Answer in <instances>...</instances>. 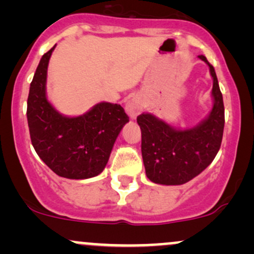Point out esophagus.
<instances>
[{"instance_id": "34e87169", "label": "esophagus", "mask_w": 254, "mask_h": 254, "mask_svg": "<svg viewBox=\"0 0 254 254\" xmlns=\"http://www.w3.org/2000/svg\"><path fill=\"white\" fill-rule=\"evenodd\" d=\"M142 110H143V101L137 95L131 97L125 105V111L131 119H135L142 112Z\"/></svg>"}]
</instances>
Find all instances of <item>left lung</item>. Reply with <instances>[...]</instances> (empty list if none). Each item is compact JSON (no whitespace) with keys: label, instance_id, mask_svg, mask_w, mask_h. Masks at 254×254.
<instances>
[{"label":"left lung","instance_id":"1","mask_svg":"<svg viewBox=\"0 0 254 254\" xmlns=\"http://www.w3.org/2000/svg\"><path fill=\"white\" fill-rule=\"evenodd\" d=\"M214 80V106L208 118L197 127L177 130L150 113H142L137 123L142 132V157L148 179L161 185H182L190 182L211 164L222 142L224 127L223 98L214 66L205 56Z\"/></svg>","mask_w":254,"mask_h":254}]
</instances>
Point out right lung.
<instances>
[{"mask_svg":"<svg viewBox=\"0 0 254 254\" xmlns=\"http://www.w3.org/2000/svg\"><path fill=\"white\" fill-rule=\"evenodd\" d=\"M43 55L31 82L27 122L38 156L57 176L87 179L100 174L129 117L121 105L99 103L78 117L58 113L46 98V75L52 51Z\"/></svg>","mask_w":254,"mask_h":254,"instance_id":"obj_1","label":"right lung"}]
</instances>
